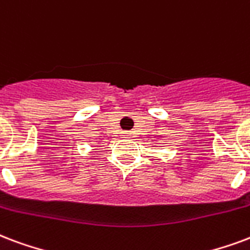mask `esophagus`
Segmentation results:
<instances>
[{
	"label": "esophagus",
	"instance_id": "esophagus-1",
	"mask_svg": "<svg viewBox=\"0 0 250 250\" xmlns=\"http://www.w3.org/2000/svg\"><path fill=\"white\" fill-rule=\"evenodd\" d=\"M123 134H125V135H123V136H130L131 132H128V131H125V132H123Z\"/></svg>",
	"mask_w": 250,
	"mask_h": 250
}]
</instances>
